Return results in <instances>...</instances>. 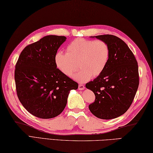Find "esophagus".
<instances>
[{
  "label": "esophagus",
  "instance_id": "1",
  "mask_svg": "<svg viewBox=\"0 0 153 153\" xmlns=\"http://www.w3.org/2000/svg\"><path fill=\"white\" fill-rule=\"evenodd\" d=\"M84 89H85L84 85H83V84H79V85H78V90H84Z\"/></svg>",
  "mask_w": 153,
  "mask_h": 153
}]
</instances>
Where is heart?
Returning <instances> with one entry per match:
<instances>
[{"mask_svg": "<svg viewBox=\"0 0 153 153\" xmlns=\"http://www.w3.org/2000/svg\"><path fill=\"white\" fill-rule=\"evenodd\" d=\"M110 53L109 46L105 41L77 38L68 45L66 53L57 51L54 61L57 68L68 77L77 69L78 63L80 69L73 78L85 83L104 71L109 62Z\"/></svg>", "mask_w": 153, "mask_h": 153, "instance_id": "obj_1", "label": "heart"}]
</instances>
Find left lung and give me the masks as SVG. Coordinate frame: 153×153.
<instances>
[{
	"instance_id": "left-lung-1",
	"label": "left lung",
	"mask_w": 153,
	"mask_h": 153,
	"mask_svg": "<svg viewBox=\"0 0 153 153\" xmlns=\"http://www.w3.org/2000/svg\"><path fill=\"white\" fill-rule=\"evenodd\" d=\"M106 43L110 59L102 73L86 84L95 94L89 109L97 118H116L126 112L132 104L139 84L138 63L126 43L112 35L91 36Z\"/></svg>"
}]
</instances>
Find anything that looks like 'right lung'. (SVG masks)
I'll use <instances>...</instances> for the list:
<instances>
[{"mask_svg": "<svg viewBox=\"0 0 153 153\" xmlns=\"http://www.w3.org/2000/svg\"><path fill=\"white\" fill-rule=\"evenodd\" d=\"M66 39L45 36L27 46L16 62V94L23 107L36 117L48 119L59 115L70 91L78 88L77 83L63 74L55 63V55Z\"/></svg>", "mask_w": 153, "mask_h": 153, "instance_id": "right-lung-1", "label": "right lung"}]
</instances>
